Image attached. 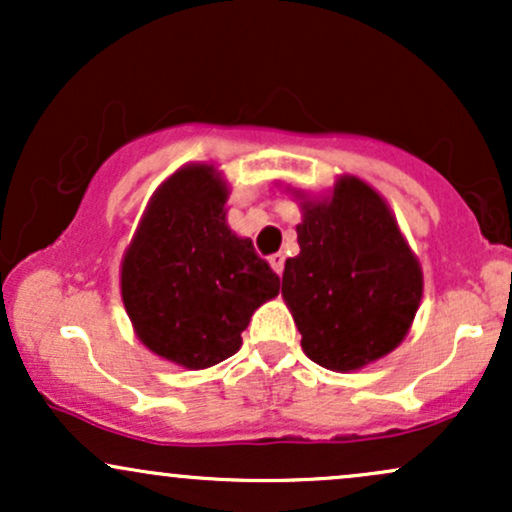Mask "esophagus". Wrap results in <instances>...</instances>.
<instances>
[{
	"label": "esophagus",
	"mask_w": 512,
	"mask_h": 512,
	"mask_svg": "<svg viewBox=\"0 0 512 512\" xmlns=\"http://www.w3.org/2000/svg\"><path fill=\"white\" fill-rule=\"evenodd\" d=\"M284 262H286V257H284V252H276V255H272L269 257V264H272V269L276 274H284Z\"/></svg>",
	"instance_id": "esophagus-1"
}]
</instances>
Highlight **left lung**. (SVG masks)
<instances>
[{"label":"left lung","instance_id":"obj_1","mask_svg":"<svg viewBox=\"0 0 512 512\" xmlns=\"http://www.w3.org/2000/svg\"><path fill=\"white\" fill-rule=\"evenodd\" d=\"M301 209V252L286 260L281 296L310 361L358 370L407 337L424 293L421 264L385 199L354 175Z\"/></svg>","mask_w":512,"mask_h":512}]
</instances>
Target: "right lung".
<instances>
[{"label": "right lung", "instance_id": "add662e5", "mask_svg": "<svg viewBox=\"0 0 512 512\" xmlns=\"http://www.w3.org/2000/svg\"><path fill=\"white\" fill-rule=\"evenodd\" d=\"M214 166H185L156 190L122 260V303L146 349L199 370L233 356L279 293V276L226 223Z\"/></svg>", "mask_w": 512, "mask_h": 512}]
</instances>
